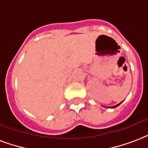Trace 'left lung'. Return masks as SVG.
<instances>
[{
  "mask_svg": "<svg viewBox=\"0 0 148 148\" xmlns=\"http://www.w3.org/2000/svg\"><path fill=\"white\" fill-rule=\"evenodd\" d=\"M123 103V101L121 102V103H120L116 104V105H115V106H110V107H109V108H115V107H116V106H119V105H120V104H121V103Z\"/></svg>",
  "mask_w": 148,
  "mask_h": 148,
  "instance_id": "obj_1",
  "label": "left lung"
}]
</instances>
